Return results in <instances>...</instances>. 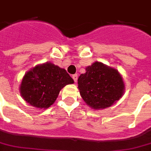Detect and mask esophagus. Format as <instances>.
Segmentation results:
<instances>
[{"mask_svg": "<svg viewBox=\"0 0 151 151\" xmlns=\"http://www.w3.org/2000/svg\"><path fill=\"white\" fill-rule=\"evenodd\" d=\"M78 74H73V75L72 76V78L73 79L74 82H77V81H78Z\"/></svg>", "mask_w": 151, "mask_h": 151, "instance_id": "esophagus-1", "label": "esophagus"}]
</instances>
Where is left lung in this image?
<instances>
[{"label": "left lung", "mask_w": 151, "mask_h": 151, "mask_svg": "<svg viewBox=\"0 0 151 151\" xmlns=\"http://www.w3.org/2000/svg\"><path fill=\"white\" fill-rule=\"evenodd\" d=\"M80 93L85 103L98 110L108 107L122 97L124 84L116 70L95 62L78 78Z\"/></svg>", "instance_id": "obj_1"}]
</instances>
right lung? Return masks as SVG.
<instances>
[{"label":"right lung","mask_w":151,"mask_h":151,"mask_svg":"<svg viewBox=\"0 0 151 151\" xmlns=\"http://www.w3.org/2000/svg\"><path fill=\"white\" fill-rule=\"evenodd\" d=\"M73 80L64 69L51 63L37 66L24 77L21 85L23 98L34 107L47 108L56 101L60 91Z\"/></svg>","instance_id":"1"}]
</instances>
